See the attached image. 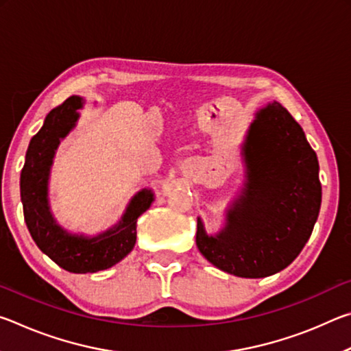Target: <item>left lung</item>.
Instances as JSON below:
<instances>
[{
  "label": "left lung",
  "mask_w": 351,
  "mask_h": 351,
  "mask_svg": "<svg viewBox=\"0 0 351 351\" xmlns=\"http://www.w3.org/2000/svg\"><path fill=\"white\" fill-rule=\"evenodd\" d=\"M241 154V192L217 234H207L198 217L197 246L218 269L261 278L293 263L310 240L322 201L319 162L304 130L276 100L255 111Z\"/></svg>",
  "instance_id": "8db88e82"
}]
</instances>
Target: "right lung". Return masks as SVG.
I'll return each mask as SVG.
<instances>
[{"label":"right lung","instance_id":"right-lung-1","mask_svg":"<svg viewBox=\"0 0 351 351\" xmlns=\"http://www.w3.org/2000/svg\"><path fill=\"white\" fill-rule=\"evenodd\" d=\"M85 100L73 96L46 116L43 127L29 142L20 192L25 221L35 245L52 261L74 274L108 269L133 251L136 223L154 201L152 189L130 199L119 221L97 235L73 234L57 223L49 206L51 167L60 142L75 128Z\"/></svg>","mask_w":351,"mask_h":351}]
</instances>
